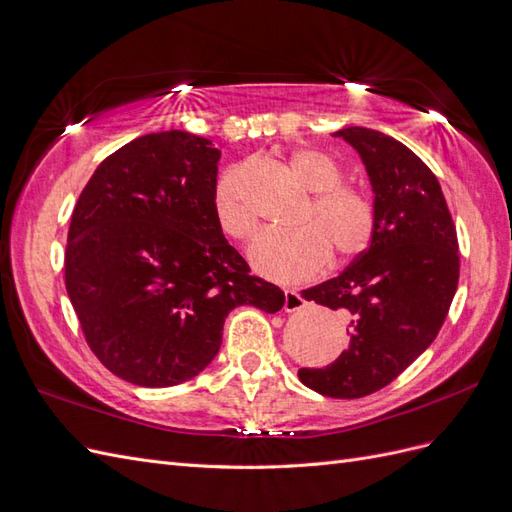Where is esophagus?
Wrapping results in <instances>:
<instances>
[{"label": "esophagus", "instance_id": "obj_1", "mask_svg": "<svg viewBox=\"0 0 512 512\" xmlns=\"http://www.w3.org/2000/svg\"><path fill=\"white\" fill-rule=\"evenodd\" d=\"M307 305V301L301 297L297 290H284V309L286 312H299Z\"/></svg>", "mask_w": 512, "mask_h": 512}]
</instances>
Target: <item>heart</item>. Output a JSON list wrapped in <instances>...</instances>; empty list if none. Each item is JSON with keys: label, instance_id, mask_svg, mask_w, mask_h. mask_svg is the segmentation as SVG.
I'll return each mask as SVG.
<instances>
[{"label": "heart", "instance_id": "b5f03b06", "mask_svg": "<svg viewBox=\"0 0 512 512\" xmlns=\"http://www.w3.org/2000/svg\"><path fill=\"white\" fill-rule=\"evenodd\" d=\"M288 168L312 200L299 215V228L262 230L250 245L252 267L277 282H294L318 273L333 262L363 254L376 230L371 200L342 183L339 164L312 147L288 153ZM245 166L235 164L220 175L213 188L211 209L218 228L232 241H247L256 230V213L243 192Z\"/></svg>", "mask_w": 512, "mask_h": 512}]
</instances>
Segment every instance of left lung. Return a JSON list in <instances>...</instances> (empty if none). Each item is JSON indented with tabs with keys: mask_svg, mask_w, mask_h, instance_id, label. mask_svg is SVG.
<instances>
[{
	"mask_svg": "<svg viewBox=\"0 0 512 512\" xmlns=\"http://www.w3.org/2000/svg\"><path fill=\"white\" fill-rule=\"evenodd\" d=\"M335 136L365 162L376 230L344 273L303 292L350 320V344L327 367H301L299 380L356 399L391 384L436 339L459 282V243L440 183L414 151L359 126Z\"/></svg>",
	"mask_w": 512,
	"mask_h": 512,
	"instance_id": "1",
	"label": "left lung"
}]
</instances>
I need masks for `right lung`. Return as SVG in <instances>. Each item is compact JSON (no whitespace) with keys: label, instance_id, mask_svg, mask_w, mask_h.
Here are the masks:
<instances>
[{"label":"right lung","instance_id":"add662e5","mask_svg":"<svg viewBox=\"0 0 512 512\" xmlns=\"http://www.w3.org/2000/svg\"><path fill=\"white\" fill-rule=\"evenodd\" d=\"M218 162L209 138L145 134L111 153L76 200L66 290L87 346L121 380H190L218 354L232 309L284 305L215 224Z\"/></svg>","mask_w":512,"mask_h":512}]
</instances>
